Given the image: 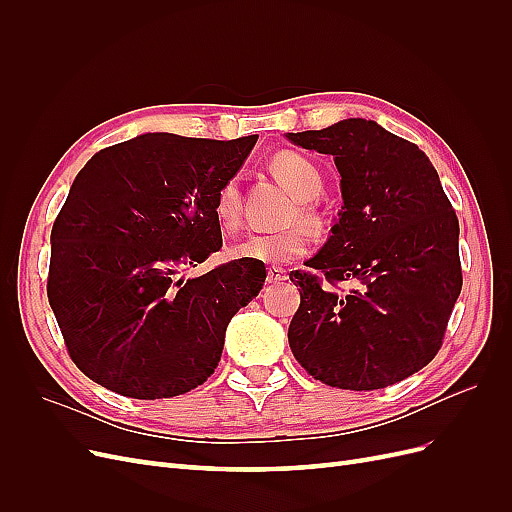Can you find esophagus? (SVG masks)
I'll return each instance as SVG.
<instances>
[{
    "instance_id": "34e87169",
    "label": "esophagus",
    "mask_w": 512,
    "mask_h": 512,
    "mask_svg": "<svg viewBox=\"0 0 512 512\" xmlns=\"http://www.w3.org/2000/svg\"><path fill=\"white\" fill-rule=\"evenodd\" d=\"M286 280H288V273L284 269H280V267L269 269V275H267V282L269 284H282Z\"/></svg>"
}]
</instances>
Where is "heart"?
<instances>
[{"mask_svg": "<svg viewBox=\"0 0 512 512\" xmlns=\"http://www.w3.org/2000/svg\"><path fill=\"white\" fill-rule=\"evenodd\" d=\"M271 170L280 179L292 196L299 200L292 220H301L305 224L316 222V213L307 203H312L324 188V179L320 168L303 153L282 151L271 160ZM215 220L224 230H235L241 224V190L239 179H226L213 200ZM309 237L303 228H288L280 232H252L239 243L230 247V256L239 260H252L260 265H286V262L299 258L307 252Z\"/></svg>", "mask_w": 512, "mask_h": 512, "instance_id": "b5f03b06", "label": "heart"}]
</instances>
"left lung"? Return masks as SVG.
I'll list each match as a JSON object with an SVG mask.
<instances>
[{"mask_svg": "<svg viewBox=\"0 0 512 512\" xmlns=\"http://www.w3.org/2000/svg\"><path fill=\"white\" fill-rule=\"evenodd\" d=\"M286 138L333 156L344 198L329 241L305 262L312 271H290L301 292L290 350L324 384L384 389L442 346L463 284L457 215L425 153L376 121Z\"/></svg>", "mask_w": 512, "mask_h": 512, "instance_id": "obj_1", "label": "left lung"}]
</instances>
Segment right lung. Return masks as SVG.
Returning <instances> with one entry per match:
<instances>
[{"label": "right lung", "mask_w": 512, "mask_h": 512, "mask_svg": "<svg viewBox=\"0 0 512 512\" xmlns=\"http://www.w3.org/2000/svg\"><path fill=\"white\" fill-rule=\"evenodd\" d=\"M258 136L168 132L98 151L51 230L46 294L70 359L134 399L183 395L220 363L230 318L265 284V265L230 260L183 280L222 247L213 213Z\"/></svg>", "instance_id": "1"}]
</instances>
